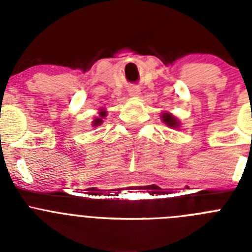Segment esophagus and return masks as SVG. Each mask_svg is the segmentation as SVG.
Segmentation results:
<instances>
[{"label": "esophagus", "mask_w": 252, "mask_h": 252, "mask_svg": "<svg viewBox=\"0 0 252 252\" xmlns=\"http://www.w3.org/2000/svg\"><path fill=\"white\" fill-rule=\"evenodd\" d=\"M128 94H130V97H139L140 90H139V88H132V90L128 92Z\"/></svg>", "instance_id": "esophagus-1"}]
</instances>
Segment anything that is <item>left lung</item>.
I'll list each match as a JSON object with an SVG mask.
<instances>
[{
	"label": "left lung",
	"mask_w": 252,
	"mask_h": 252,
	"mask_svg": "<svg viewBox=\"0 0 252 252\" xmlns=\"http://www.w3.org/2000/svg\"><path fill=\"white\" fill-rule=\"evenodd\" d=\"M161 120H162V122H164V124L168 126V127L179 128V126H180L179 121H178L174 116L171 115V113H169V112L161 113Z\"/></svg>",
	"instance_id": "1"
}]
</instances>
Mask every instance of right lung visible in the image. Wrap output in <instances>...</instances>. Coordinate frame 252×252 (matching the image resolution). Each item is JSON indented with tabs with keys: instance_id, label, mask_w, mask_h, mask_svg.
Wrapping results in <instances>:
<instances>
[{
	"instance_id": "add662e5",
	"label": "right lung",
	"mask_w": 252,
	"mask_h": 252,
	"mask_svg": "<svg viewBox=\"0 0 252 252\" xmlns=\"http://www.w3.org/2000/svg\"><path fill=\"white\" fill-rule=\"evenodd\" d=\"M107 116V111L104 110V108H102V110H99V117H97V119L93 120L92 122V126H94V127H97V126H99V125L103 122V119Z\"/></svg>"
}]
</instances>
